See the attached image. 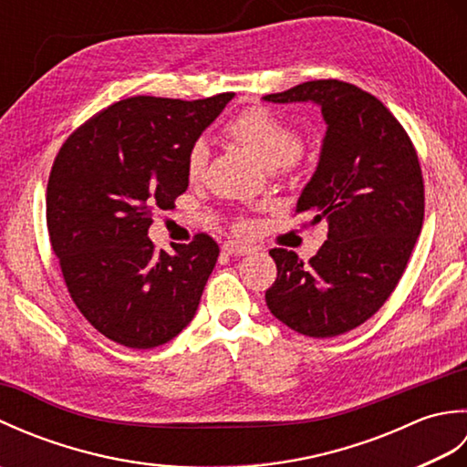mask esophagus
Masks as SVG:
<instances>
[{
	"label": "esophagus",
	"instance_id": "34e87169",
	"mask_svg": "<svg viewBox=\"0 0 467 467\" xmlns=\"http://www.w3.org/2000/svg\"><path fill=\"white\" fill-rule=\"evenodd\" d=\"M223 251H224L226 254H231V256H244V254H249L253 249H251L249 244H239V243L226 241V243L223 244Z\"/></svg>",
	"mask_w": 467,
	"mask_h": 467
}]
</instances>
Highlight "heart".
<instances>
[{
  "label": "heart",
  "mask_w": 467,
  "mask_h": 467,
  "mask_svg": "<svg viewBox=\"0 0 467 467\" xmlns=\"http://www.w3.org/2000/svg\"><path fill=\"white\" fill-rule=\"evenodd\" d=\"M226 130L236 140L249 146L266 166H293L301 154L299 134L295 128L261 106L249 108V110L234 116L226 124ZM208 154H211V148H208L206 138H196L188 148L186 172L192 181L202 176ZM243 228H246V224H241V231Z\"/></svg>",
  "instance_id": "heart-1"
}]
</instances>
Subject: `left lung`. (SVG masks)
<instances>
[{
  "label": "left lung",
  "mask_w": 467,
  "mask_h": 467,
  "mask_svg": "<svg viewBox=\"0 0 467 467\" xmlns=\"http://www.w3.org/2000/svg\"><path fill=\"white\" fill-rule=\"evenodd\" d=\"M263 100L321 108V156L295 213L329 224L309 263L286 249L269 253L276 281L266 306L301 335H343L381 309L408 266L423 224L418 152L395 116L353 84L313 80Z\"/></svg>",
  "instance_id": "8db88e82"
}]
</instances>
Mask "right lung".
Here are the masks:
<instances>
[{
  "label": "right lung",
  "mask_w": 467,
  "mask_h": 467,
  "mask_svg": "<svg viewBox=\"0 0 467 467\" xmlns=\"http://www.w3.org/2000/svg\"><path fill=\"white\" fill-rule=\"evenodd\" d=\"M233 98H126L59 148L46 196L49 243L72 301L114 343L152 349L194 319L218 244L201 233L168 254L148 228L188 188V148Z\"/></svg>",
  "instance_id": "obj_1"
}]
</instances>
